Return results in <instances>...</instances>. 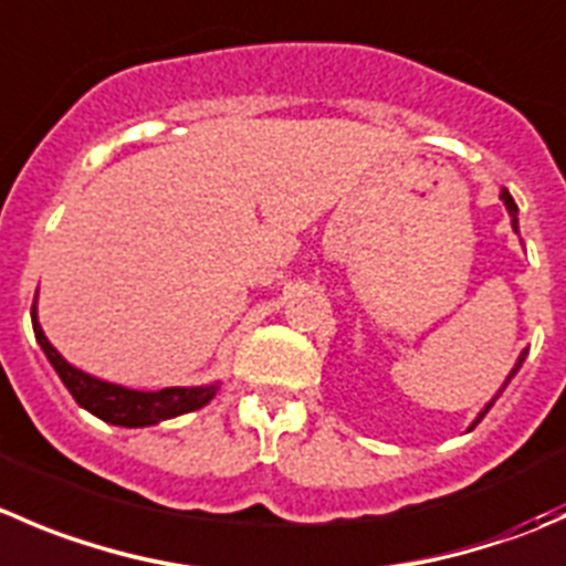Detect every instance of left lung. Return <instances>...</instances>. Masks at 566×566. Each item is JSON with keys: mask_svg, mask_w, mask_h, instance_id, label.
Listing matches in <instances>:
<instances>
[{"mask_svg": "<svg viewBox=\"0 0 566 566\" xmlns=\"http://www.w3.org/2000/svg\"><path fill=\"white\" fill-rule=\"evenodd\" d=\"M501 199H503V205H506L509 216H512V227H514V232H520V227H517V205H514L512 193H509V190H506V188H503V190H501ZM523 359H525V350H523V356H520V359H517V365H514V370H512V373H509L506 384H509V381H512V376H514V373H517V370H520V365H523ZM506 384H503V387H506ZM503 387H501V392H503ZM495 398H497V395H495ZM495 398H492V400H490V403H486V406H484V411H481V415H479V420H475V422H481V417H484V415H486V411H490V409H492V403H495ZM475 422H473V426H475Z\"/></svg>", "mask_w": 566, "mask_h": 566, "instance_id": "8db88e82", "label": "left lung"}]
</instances>
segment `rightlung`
I'll use <instances>...</instances> for the list:
<instances>
[{
    "label": "right lung",
    "instance_id": "add662e5",
    "mask_svg": "<svg viewBox=\"0 0 566 566\" xmlns=\"http://www.w3.org/2000/svg\"><path fill=\"white\" fill-rule=\"evenodd\" d=\"M32 328H35L38 345H41L46 359L57 370L60 381L74 395L76 403L91 411V415H96L98 420L113 422V426L144 429V426H155L160 420L188 415V411H196L210 403L218 389L216 384H210V387H166L157 389V392H140V389H126L120 384L102 381V378H93L87 373L76 370L74 365H69L54 350V345L49 343L41 323H38L35 304H32Z\"/></svg>",
    "mask_w": 566,
    "mask_h": 566
}]
</instances>
